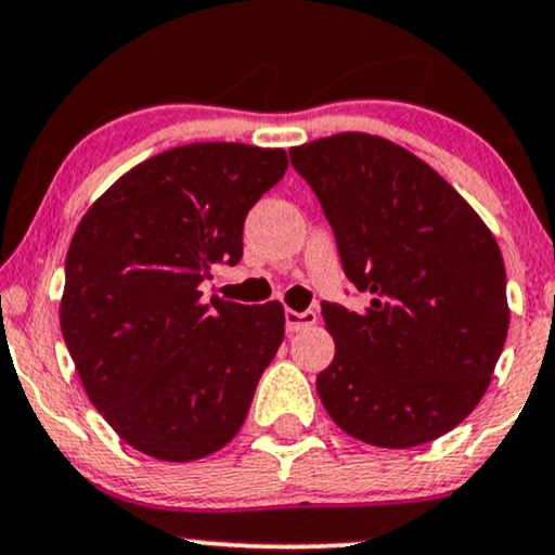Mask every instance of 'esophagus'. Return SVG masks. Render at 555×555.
Instances as JSON below:
<instances>
[{"mask_svg":"<svg viewBox=\"0 0 555 555\" xmlns=\"http://www.w3.org/2000/svg\"><path fill=\"white\" fill-rule=\"evenodd\" d=\"M284 320H286V331H289V333H299V331L310 328V325L318 323V312H315V310H305V312L286 310V312H284Z\"/></svg>","mask_w":555,"mask_h":555,"instance_id":"1","label":"esophagus"}]
</instances>
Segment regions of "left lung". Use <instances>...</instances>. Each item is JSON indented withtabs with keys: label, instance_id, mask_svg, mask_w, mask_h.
<instances>
[{
	"label": "left lung",
	"instance_id": "left-lung-1",
	"mask_svg": "<svg viewBox=\"0 0 555 555\" xmlns=\"http://www.w3.org/2000/svg\"><path fill=\"white\" fill-rule=\"evenodd\" d=\"M315 191L362 312L323 302L336 341L318 375L328 416L353 439L405 450L442 437L483 398L509 331L496 237L424 159L344 131L292 146Z\"/></svg>",
	"mask_w": 555,
	"mask_h": 555
}]
</instances>
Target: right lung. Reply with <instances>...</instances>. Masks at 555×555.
I'll return each mask as SVG.
<instances>
[{"label":"right lung","mask_w":555,"mask_h":555,"mask_svg":"<svg viewBox=\"0 0 555 555\" xmlns=\"http://www.w3.org/2000/svg\"><path fill=\"white\" fill-rule=\"evenodd\" d=\"M286 165L284 150L176 146L118 178L77 224L62 333L90 403L133 450L189 463L248 416L284 341V307L206 305L198 286L243 258L245 217Z\"/></svg>","instance_id":"obj_1"}]
</instances>
